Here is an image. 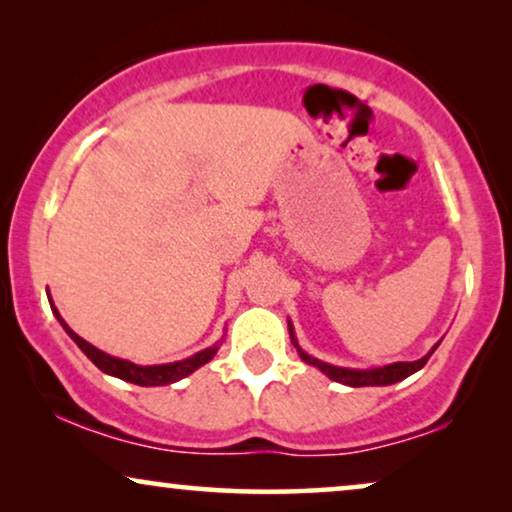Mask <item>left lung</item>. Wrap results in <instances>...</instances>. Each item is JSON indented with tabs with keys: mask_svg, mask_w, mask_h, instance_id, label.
Wrapping results in <instances>:
<instances>
[{
	"mask_svg": "<svg viewBox=\"0 0 512 512\" xmlns=\"http://www.w3.org/2000/svg\"><path fill=\"white\" fill-rule=\"evenodd\" d=\"M289 333H291V342L296 345L300 359L305 363H310V366L319 368L321 373L331 377L333 382H340V384H347V387H387V384H394V382H401L405 377H410L412 373H417L419 368L426 366V361H429V356L436 352V347L431 349L429 354L422 356V359L417 361H398V363H389V366H382V368H370V370H354V368H340V366H331V363H324L319 359H314V356L305 354L303 349L298 347L296 338H293V326L289 321Z\"/></svg>",
	"mask_w": 512,
	"mask_h": 512,
	"instance_id": "8db88e82",
	"label": "left lung"
}]
</instances>
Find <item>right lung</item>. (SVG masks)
I'll return each mask as SVG.
<instances>
[{
	"label": "right lung",
	"instance_id": "right-lung-1",
	"mask_svg": "<svg viewBox=\"0 0 512 512\" xmlns=\"http://www.w3.org/2000/svg\"><path fill=\"white\" fill-rule=\"evenodd\" d=\"M51 310H53L55 317H58L62 328H65V331H67L69 338H72V340L76 342V345H79L81 352L86 354L88 359L93 361L95 366L102 370V373L114 375V377H121V380H125V382L139 384V387H163V384L179 382L181 377L191 375L193 370H198L200 366H205L207 361H212L214 354L219 352V345H221V342H216V345L202 349V352L188 356V359H184V361L163 363V366H137V363H132V361L116 359V356L104 354L102 349H97V347L90 345V342L79 338V335H76V333L72 331V328H69V326L65 324V319L60 317V312L55 310L53 303H51Z\"/></svg>",
	"mask_w": 512,
	"mask_h": 512
}]
</instances>
